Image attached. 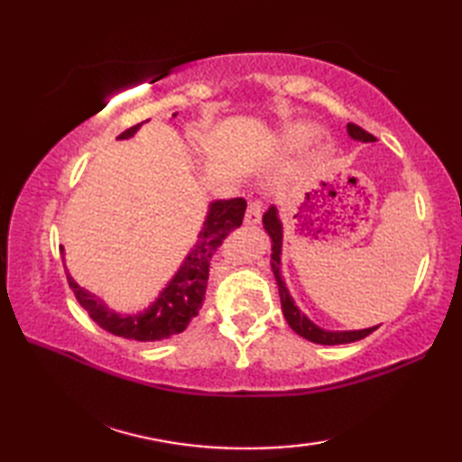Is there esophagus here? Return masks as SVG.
Returning <instances> with one entry per match:
<instances>
[{
	"instance_id": "34e87169",
	"label": "esophagus",
	"mask_w": 462,
	"mask_h": 462,
	"mask_svg": "<svg viewBox=\"0 0 462 462\" xmlns=\"http://www.w3.org/2000/svg\"><path fill=\"white\" fill-rule=\"evenodd\" d=\"M262 212H263V204L260 200H252L248 204L246 216H244V222H246V224H258L262 220Z\"/></svg>"
}]
</instances>
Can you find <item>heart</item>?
I'll list each match as a JSON object with an SVG mask.
<instances>
[{
    "label": "heart",
    "mask_w": 462,
    "mask_h": 462,
    "mask_svg": "<svg viewBox=\"0 0 462 462\" xmlns=\"http://www.w3.org/2000/svg\"><path fill=\"white\" fill-rule=\"evenodd\" d=\"M321 136V133L316 129V126H310V125H298V126H291L288 131V141L293 146H308L313 144Z\"/></svg>",
    "instance_id": "obj_1"
}]
</instances>
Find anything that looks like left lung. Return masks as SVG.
Instances as JSON below:
<instances>
[{
    "label": "left lung",
    "instance_id": "8db88e82",
    "mask_svg": "<svg viewBox=\"0 0 462 462\" xmlns=\"http://www.w3.org/2000/svg\"><path fill=\"white\" fill-rule=\"evenodd\" d=\"M347 134L353 141H361V143H373L377 141L375 136L369 134L367 131H363L361 126L349 123L347 125ZM263 230L268 232V236L272 238V254H270V266L273 272V278H276L278 283V291H280V301H282V311L283 318H286L288 326L298 333V336L306 337L308 341L319 343V346H341V343H351V341H359L363 337H367L369 333L375 331V328H367V329H351V331H329L319 328L318 323H313L306 313L300 311V308L293 301L291 293L286 286V280L282 276V242H283V226L280 220V212L276 206H270L263 214Z\"/></svg>",
    "mask_w": 462,
    "mask_h": 462
}]
</instances>
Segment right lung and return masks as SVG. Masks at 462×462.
Segmentation results:
<instances>
[{
    "label": "right lung",
    "instance_id": "obj_1",
    "mask_svg": "<svg viewBox=\"0 0 462 462\" xmlns=\"http://www.w3.org/2000/svg\"><path fill=\"white\" fill-rule=\"evenodd\" d=\"M172 116H176V113ZM141 126L143 123L131 126V129L116 136V141L131 139ZM244 212H246V200L244 199L212 200L208 204V212H206V220L202 222L199 238H196L190 252L186 254L180 268L176 270L171 282L162 288L159 298L139 313L123 316V313L111 310L101 298L81 288L71 278V273L67 272L69 286H71L77 301L87 310L97 326H101L105 331L113 333V336L134 341L169 339L171 336L184 331L192 318L199 316L204 303L206 288H208L210 260L224 238L242 224ZM61 254L65 262L63 248Z\"/></svg>",
    "mask_w": 462,
    "mask_h": 462
}]
</instances>
